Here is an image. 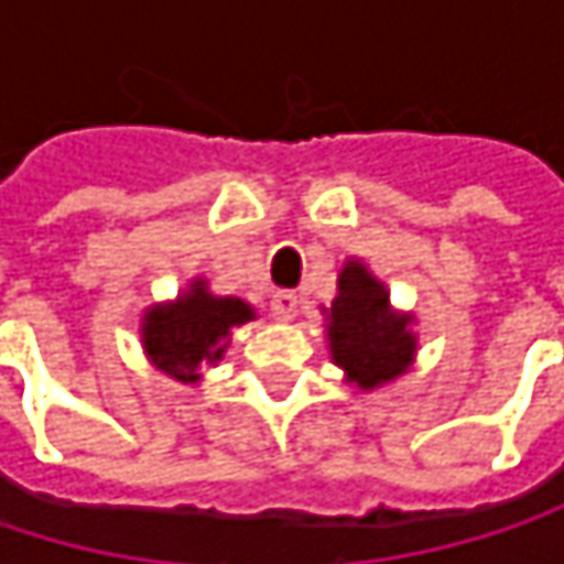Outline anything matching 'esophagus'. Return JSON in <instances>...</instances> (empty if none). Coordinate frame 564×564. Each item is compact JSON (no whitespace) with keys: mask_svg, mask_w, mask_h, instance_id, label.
<instances>
[{"mask_svg":"<svg viewBox=\"0 0 564 564\" xmlns=\"http://www.w3.org/2000/svg\"><path fill=\"white\" fill-rule=\"evenodd\" d=\"M296 310H300V293H293V290H278L274 293V300H271V313L278 316V319H293L296 316Z\"/></svg>","mask_w":564,"mask_h":564,"instance_id":"1","label":"esophagus"}]
</instances>
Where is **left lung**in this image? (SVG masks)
Listing matches in <instances>:
<instances>
[{"label": "left lung", "mask_w": 564, "mask_h": 564, "mask_svg": "<svg viewBox=\"0 0 564 564\" xmlns=\"http://www.w3.org/2000/svg\"><path fill=\"white\" fill-rule=\"evenodd\" d=\"M329 349L359 389L392 382L414 356L408 316L389 310L386 286L356 261L339 274V296L329 310Z\"/></svg>", "instance_id": "obj_1"}]
</instances>
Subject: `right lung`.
Listing matches in <instances>:
<instances>
[{
    "instance_id": "add662e5",
    "label": "right lung",
    "mask_w": 564,
    "mask_h": 564,
    "mask_svg": "<svg viewBox=\"0 0 564 564\" xmlns=\"http://www.w3.org/2000/svg\"><path fill=\"white\" fill-rule=\"evenodd\" d=\"M254 313L235 296H212L198 281L172 306H153L143 323V346L156 369L178 382H195L202 366H212L225 352V339L235 326Z\"/></svg>"
}]
</instances>
